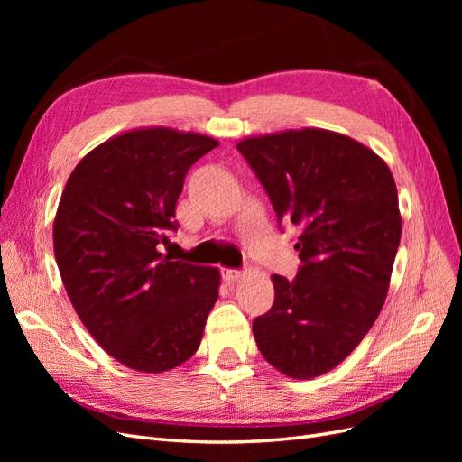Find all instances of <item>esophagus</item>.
<instances>
[{
    "label": "esophagus",
    "mask_w": 462,
    "mask_h": 462,
    "mask_svg": "<svg viewBox=\"0 0 462 462\" xmlns=\"http://www.w3.org/2000/svg\"><path fill=\"white\" fill-rule=\"evenodd\" d=\"M241 272L239 270H229V268H223L221 270V277H223V282H227V283H235L236 279H241Z\"/></svg>",
    "instance_id": "1"
}]
</instances>
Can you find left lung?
<instances>
[{"mask_svg": "<svg viewBox=\"0 0 462 462\" xmlns=\"http://www.w3.org/2000/svg\"><path fill=\"white\" fill-rule=\"evenodd\" d=\"M279 219L302 229L295 279L272 275V310L254 319L262 356L292 380L339 366L385 302L402 219L377 153L326 129H289L236 144Z\"/></svg>", "mask_w": 462, "mask_h": 462, "instance_id": "1", "label": "left lung"}]
</instances>
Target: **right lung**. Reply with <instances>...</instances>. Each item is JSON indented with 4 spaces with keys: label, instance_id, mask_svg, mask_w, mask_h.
Here are the masks:
<instances>
[{
    "label": "right lung",
    "instance_id": "obj_1",
    "mask_svg": "<svg viewBox=\"0 0 462 462\" xmlns=\"http://www.w3.org/2000/svg\"><path fill=\"white\" fill-rule=\"evenodd\" d=\"M217 144L190 131L131 129L90 150L67 179L53 219L61 282L94 341L131 370H173L200 346L219 270L160 250L177 229L189 167Z\"/></svg>",
    "mask_w": 462,
    "mask_h": 462
}]
</instances>
